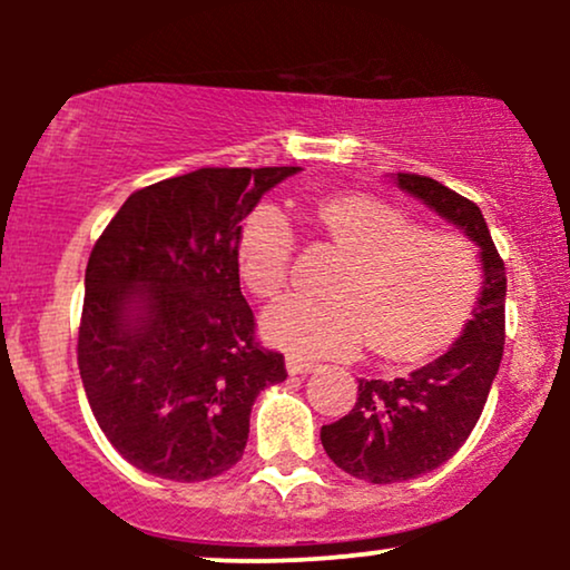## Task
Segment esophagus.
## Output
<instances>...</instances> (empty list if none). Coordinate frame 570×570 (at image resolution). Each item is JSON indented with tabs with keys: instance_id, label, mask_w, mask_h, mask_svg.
I'll use <instances>...</instances> for the list:
<instances>
[{
	"instance_id": "esophagus-1",
	"label": "esophagus",
	"mask_w": 570,
	"mask_h": 570,
	"mask_svg": "<svg viewBox=\"0 0 570 570\" xmlns=\"http://www.w3.org/2000/svg\"><path fill=\"white\" fill-rule=\"evenodd\" d=\"M316 367V362H307L303 356H286V370H289V375H307V372H313Z\"/></svg>"
}]
</instances>
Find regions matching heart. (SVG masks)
<instances>
[{
    "label": "heart",
    "mask_w": 570,
    "mask_h": 570,
    "mask_svg": "<svg viewBox=\"0 0 570 570\" xmlns=\"http://www.w3.org/2000/svg\"><path fill=\"white\" fill-rule=\"evenodd\" d=\"M318 227L345 254L332 297H284L263 313V332L305 358H348L364 345L389 362L426 356L450 343L480 294V259L463 235L421 230L396 206L370 195L318 203ZM294 227L273 203L246 222L238 271L254 297H276L289 278Z\"/></svg>",
    "instance_id": "1"
}]
</instances>
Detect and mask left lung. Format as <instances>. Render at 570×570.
<instances>
[{
    "label": "left lung",
    "mask_w": 570,
    "mask_h": 570,
    "mask_svg": "<svg viewBox=\"0 0 570 570\" xmlns=\"http://www.w3.org/2000/svg\"><path fill=\"white\" fill-rule=\"evenodd\" d=\"M394 185L480 246L482 292L461 337L440 358L394 381L362 377L348 415L322 426L326 455L372 485L415 480L453 458L480 421L503 356L507 267L476 203L429 176L396 174Z\"/></svg>",
    "instance_id": "8db88e82"
}]
</instances>
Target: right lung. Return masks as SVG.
<instances>
[{
    "label": "right lung",
    "mask_w": 570,
    "mask_h": 570,
    "mask_svg": "<svg viewBox=\"0 0 570 570\" xmlns=\"http://www.w3.org/2000/svg\"><path fill=\"white\" fill-rule=\"evenodd\" d=\"M299 168H198L136 189L85 267L77 364L112 448L174 482L244 455L254 399L286 381L240 294V222Z\"/></svg>",
    "instance_id": "right-lung-1"
}]
</instances>
